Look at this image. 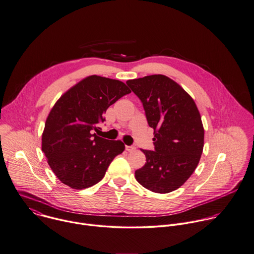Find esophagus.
Wrapping results in <instances>:
<instances>
[{
  "instance_id": "1",
  "label": "esophagus",
  "mask_w": 254,
  "mask_h": 254,
  "mask_svg": "<svg viewBox=\"0 0 254 254\" xmlns=\"http://www.w3.org/2000/svg\"><path fill=\"white\" fill-rule=\"evenodd\" d=\"M126 150H127V151H133V150H135V147H134V146H128V145H127V146H126Z\"/></svg>"
}]
</instances>
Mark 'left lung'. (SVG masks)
Returning a JSON list of instances; mask_svg holds the SVG:
<instances>
[{
  "mask_svg": "<svg viewBox=\"0 0 254 254\" xmlns=\"http://www.w3.org/2000/svg\"><path fill=\"white\" fill-rule=\"evenodd\" d=\"M154 129V150L141 151L146 163L136 181L154 193H170L193 174L204 147V127L192 97L175 81L157 74L127 80Z\"/></svg>",
  "mask_w": 254,
  "mask_h": 254,
  "instance_id": "8db88e82",
  "label": "left lung"
}]
</instances>
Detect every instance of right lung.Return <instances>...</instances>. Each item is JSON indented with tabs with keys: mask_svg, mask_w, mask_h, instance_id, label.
<instances>
[{
	"mask_svg": "<svg viewBox=\"0 0 254 254\" xmlns=\"http://www.w3.org/2000/svg\"><path fill=\"white\" fill-rule=\"evenodd\" d=\"M130 90L122 81L88 76L66 91L51 109L41 149L56 177L72 189L100 182L113 159L125 150L121 140L93 133L105 121L107 109Z\"/></svg>",
	"mask_w": 254,
	"mask_h": 254,
	"instance_id": "obj_1",
	"label": "right lung"
}]
</instances>
